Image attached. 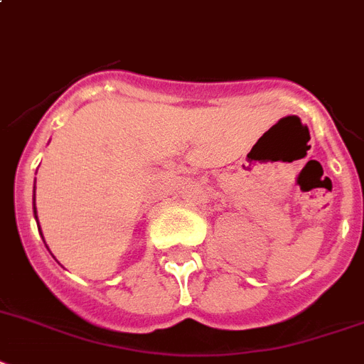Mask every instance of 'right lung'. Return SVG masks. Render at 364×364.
<instances>
[{"instance_id":"right-lung-1","label":"right lung","mask_w":364,"mask_h":364,"mask_svg":"<svg viewBox=\"0 0 364 364\" xmlns=\"http://www.w3.org/2000/svg\"><path fill=\"white\" fill-rule=\"evenodd\" d=\"M33 212H35V218H37V208H35V197H33Z\"/></svg>"}]
</instances>
